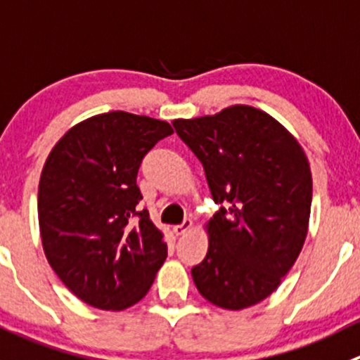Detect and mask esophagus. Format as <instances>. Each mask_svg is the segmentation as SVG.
Listing matches in <instances>:
<instances>
[{"instance_id": "1", "label": "esophagus", "mask_w": 360, "mask_h": 360, "mask_svg": "<svg viewBox=\"0 0 360 360\" xmlns=\"http://www.w3.org/2000/svg\"><path fill=\"white\" fill-rule=\"evenodd\" d=\"M191 226H193V221H191V219H184L181 225L174 226V233H176V236H183V233H186Z\"/></svg>"}]
</instances>
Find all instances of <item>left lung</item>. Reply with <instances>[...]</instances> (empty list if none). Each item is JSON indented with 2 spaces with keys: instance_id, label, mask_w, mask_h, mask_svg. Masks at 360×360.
I'll return each instance as SVG.
<instances>
[{
  "instance_id": "left-lung-1",
  "label": "left lung",
  "mask_w": 360,
  "mask_h": 360,
  "mask_svg": "<svg viewBox=\"0 0 360 360\" xmlns=\"http://www.w3.org/2000/svg\"><path fill=\"white\" fill-rule=\"evenodd\" d=\"M172 124L221 205L207 223V255L191 269L195 287L219 308L257 304L280 287L304 244L308 158L287 128L250 105Z\"/></svg>"
}]
</instances>
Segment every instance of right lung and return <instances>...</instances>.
Wrapping results in <instances>:
<instances>
[{"instance_id":"1","label":"right lung","mask_w":360,"mask_h":360,"mask_svg":"<svg viewBox=\"0 0 360 360\" xmlns=\"http://www.w3.org/2000/svg\"><path fill=\"white\" fill-rule=\"evenodd\" d=\"M172 134L167 121L114 110L75 124L52 148L38 186L41 244L59 280L86 304L130 308L165 262L163 233L137 209V174Z\"/></svg>"}]
</instances>
